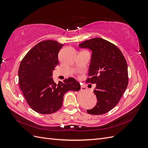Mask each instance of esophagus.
<instances>
[{
  "label": "esophagus",
  "instance_id": "1",
  "mask_svg": "<svg viewBox=\"0 0 148 148\" xmlns=\"http://www.w3.org/2000/svg\"><path fill=\"white\" fill-rule=\"evenodd\" d=\"M81 90L82 91H86V88L84 86V85H83V84L81 85Z\"/></svg>",
  "mask_w": 148,
  "mask_h": 148
}]
</instances>
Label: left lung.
I'll use <instances>...</instances> for the list:
<instances>
[{
	"label": "left lung",
	"instance_id": "obj_1",
	"mask_svg": "<svg viewBox=\"0 0 148 148\" xmlns=\"http://www.w3.org/2000/svg\"><path fill=\"white\" fill-rule=\"evenodd\" d=\"M92 52L86 81L96 83L94 93L97 104L87 112L92 115L104 114L112 109L120 101L128 85V67L120 49L106 40L96 38L78 45Z\"/></svg>",
	"mask_w": 148,
	"mask_h": 148
}]
</instances>
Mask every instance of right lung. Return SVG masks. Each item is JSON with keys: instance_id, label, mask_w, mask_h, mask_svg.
<instances>
[{"instance_id": "add662e5", "label": "right lung", "mask_w": 148, "mask_h": 148, "mask_svg": "<svg viewBox=\"0 0 148 148\" xmlns=\"http://www.w3.org/2000/svg\"><path fill=\"white\" fill-rule=\"evenodd\" d=\"M63 44L52 40L39 42L21 60L18 69L20 88L31 108L38 113L50 114L59 110L65 94L78 91L79 83L73 78L56 84L53 70L59 64L58 53Z\"/></svg>"}]
</instances>
